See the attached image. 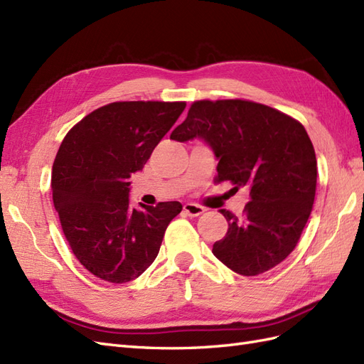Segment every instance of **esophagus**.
I'll list each match as a JSON object with an SVG mask.
<instances>
[{
	"label": "esophagus",
	"instance_id": "34e87169",
	"mask_svg": "<svg viewBox=\"0 0 364 364\" xmlns=\"http://www.w3.org/2000/svg\"><path fill=\"white\" fill-rule=\"evenodd\" d=\"M183 212L189 217H198L204 212V208L198 206V204H193V203H186L183 208Z\"/></svg>",
	"mask_w": 364,
	"mask_h": 364
}]
</instances>
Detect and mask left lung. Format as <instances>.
Here are the masks:
<instances>
[{"instance_id":"left-lung-1","label":"left lung","mask_w":364,"mask_h":364,"mask_svg":"<svg viewBox=\"0 0 364 364\" xmlns=\"http://www.w3.org/2000/svg\"><path fill=\"white\" fill-rule=\"evenodd\" d=\"M200 138L218 160L217 181L249 191L245 215L221 209L229 229L212 252L232 271L254 277L295 249L309 220L316 188V158L296 119L245 100L195 101L171 139Z\"/></svg>"}]
</instances>
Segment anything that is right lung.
<instances>
[{
  "label": "right lung",
  "mask_w": 364,
  "mask_h": 364,
  "mask_svg": "<svg viewBox=\"0 0 364 364\" xmlns=\"http://www.w3.org/2000/svg\"><path fill=\"white\" fill-rule=\"evenodd\" d=\"M186 102L119 101L82 118L52 167V197L73 255L90 274L127 283L154 263L183 206L130 208V175L141 171Z\"/></svg>",
  "instance_id": "1"
}]
</instances>
